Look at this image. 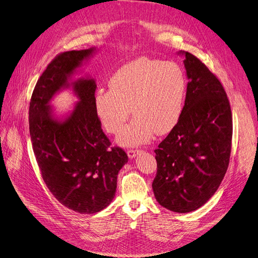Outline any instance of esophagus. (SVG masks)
<instances>
[{
	"instance_id": "1",
	"label": "esophagus",
	"mask_w": 258,
	"mask_h": 258,
	"mask_svg": "<svg viewBox=\"0 0 258 258\" xmlns=\"http://www.w3.org/2000/svg\"><path fill=\"white\" fill-rule=\"evenodd\" d=\"M127 154H128V157L130 159H132V158H136L137 157V156L140 154V151L139 150H129L127 152Z\"/></svg>"
}]
</instances>
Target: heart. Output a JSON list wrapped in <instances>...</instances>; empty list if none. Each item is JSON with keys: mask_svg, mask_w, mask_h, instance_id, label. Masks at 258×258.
<instances>
[{"mask_svg": "<svg viewBox=\"0 0 258 258\" xmlns=\"http://www.w3.org/2000/svg\"><path fill=\"white\" fill-rule=\"evenodd\" d=\"M108 90H99L95 107L101 123L117 134L136 114L117 141L122 146L150 142L155 132L166 135L178 123L187 97L184 70L175 62L146 57L119 68L108 81Z\"/></svg>", "mask_w": 258, "mask_h": 258, "instance_id": "1", "label": "heart"}]
</instances>
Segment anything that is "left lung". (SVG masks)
I'll return each instance as SVG.
<instances>
[{"mask_svg": "<svg viewBox=\"0 0 258 258\" xmlns=\"http://www.w3.org/2000/svg\"><path fill=\"white\" fill-rule=\"evenodd\" d=\"M187 97L183 115L156 153L152 187L158 204L177 213L204 206L221 185L229 165L232 115L221 82L187 51Z\"/></svg>", "mask_w": 258, "mask_h": 258, "instance_id": "8db88e82", "label": "left lung"}]
</instances>
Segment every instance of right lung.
<instances>
[{
    "instance_id": "1",
    "label": "right lung",
    "mask_w": 258,
    "mask_h": 258,
    "mask_svg": "<svg viewBox=\"0 0 258 258\" xmlns=\"http://www.w3.org/2000/svg\"><path fill=\"white\" fill-rule=\"evenodd\" d=\"M96 47L62 52L37 81L29 108L33 152L46 186L61 205L77 213L100 212L115 197L117 175L128 162L120 147H111L95 107L96 81L74 80ZM79 99L74 110L58 117L50 105L60 91Z\"/></svg>"
}]
</instances>
